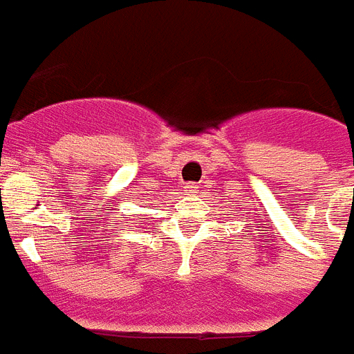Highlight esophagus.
<instances>
[{
	"label": "esophagus",
	"instance_id": "esophagus-1",
	"mask_svg": "<svg viewBox=\"0 0 354 354\" xmlns=\"http://www.w3.org/2000/svg\"><path fill=\"white\" fill-rule=\"evenodd\" d=\"M196 189H198V187L194 185V183H187V185H185L187 192H196Z\"/></svg>",
	"mask_w": 354,
	"mask_h": 354
}]
</instances>
